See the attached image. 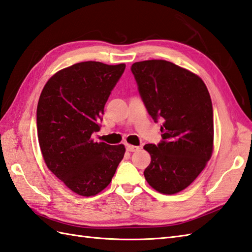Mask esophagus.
<instances>
[{
  "label": "esophagus",
  "mask_w": 252,
  "mask_h": 252,
  "mask_svg": "<svg viewBox=\"0 0 252 252\" xmlns=\"http://www.w3.org/2000/svg\"><path fill=\"white\" fill-rule=\"evenodd\" d=\"M139 149H140V147H137V145H131V144H126V150L128 151V152H136V151H138Z\"/></svg>",
  "instance_id": "34e87169"
}]
</instances>
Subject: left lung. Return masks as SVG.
Masks as SVG:
<instances>
[{"mask_svg": "<svg viewBox=\"0 0 252 252\" xmlns=\"http://www.w3.org/2000/svg\"><path fill=\"white\" fill-rule=\"evenodd\" d=\"M148 113L160 126L161 141L145 144L151 163L145 180L156 191L176 194L188 188L205 168L214 148V111L199 76L166 60L131 65Z\"/></svg>", "mask_w": 252, "mask_h": 252, "instance_id": "8db88e82", "label": "left lung"}]
</instances>
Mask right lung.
<instances>
[{"label":"right lung","instance_id":"add662e5","mask_svg":"<svg viewBox=\"0 0 252 252\" xmlns=\"http://www.w3.org/2000/svg\"><path fill=\"white\" fill-rule=\"evenodd\" d=\"M124 63L85 61L58 71L44 86L36 109L38 143L48 169L71 191L94 196L107 188L125 147L94 142L105 102Z\"/></svg>","mask_w":252,"mask_h":252}]
</instances>
